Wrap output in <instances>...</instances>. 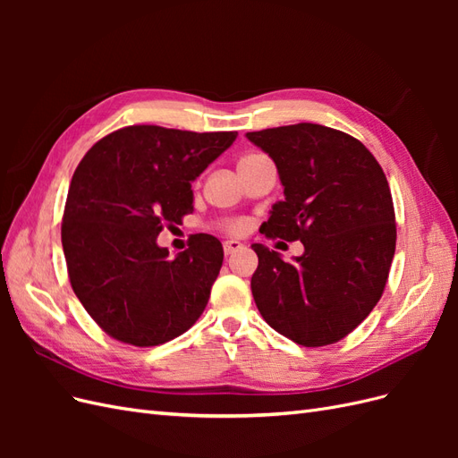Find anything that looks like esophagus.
<instances>
[{"label": "esophagus", "mask_w": 458, "mask_h": 458, "mask_svg": "<svg viewBox=\"0 0 458 458\" xmlns=\"http://www.w3.org/2000/svg\"><path fill=\"white\" fill-rule=\"evenodd\" d=\"M242 248V242L241 241H225L224 242V252H225V256H231L233 252H237V250H241Z\"/></svg>", "instance_id": "34e87169"}]
</instances>
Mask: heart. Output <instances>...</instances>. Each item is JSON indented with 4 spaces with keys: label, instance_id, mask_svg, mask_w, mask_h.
<instances>
[{
    "label": "heart",
    "instance_id": "heart-1",
    "mask_svg": "<svg viewBox=\"0 0 458 458\" xmlns=\"http://www.w3.org/2000/svg\"><path fill=\"white\" fill-rule=\"evenodd\" d=\"M256 158H259V155H248V157H244V158L239 162V165H241V164H246V162H250V160H256ZM225 229L231 231V233H237V231L242 229V224H241V221H229V224H225Z\"/></svg>",
    "mask_w": 458,
    "mask_h": 458
}]
</instances>
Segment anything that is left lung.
I'll return each mask as SVG.
<instances>
[{"label": "left lung", "instance_id": "1", "mask_svg": "<svg viewBox=\"0 0 458 458\" xmlns=\"http://www.w3.org/2000/svg\"><path fill=\"white\" fill-rule=\"evenodd\" d=\"M275 162L284 200L263 224L266 237L300 241L284 261L252 244L254 301L266 323L293 342L318 348L348 336L377 306L395 252L387 179L355 137L318 123L248 131Z\"/></svg>", "mask_w": 458, "mask_h": 458}]
</instances>
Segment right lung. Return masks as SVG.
<instances>
[{
	"label": "right lung",
	"instance_id": "obj_1",
	"mask_svg": "<svg viewBox=\"0 0 458 458\" xmlns=\"http://www.w3.org/2000/svg\"><path fill=\"white\" fill-rule=\"evenodd\" d=\"M130 126L97 141L68 189L63 250L81 306L106 335L140 348L183 335L202 315L224 248L199 234L170 258L157 237L191 214V183L237 140Z\"/></svg>",
	"mask_w": 458,
	"mask_h": 458
}]
</instances>
